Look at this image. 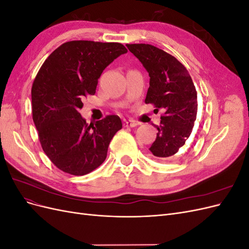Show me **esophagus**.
I'll use <instances>...</instances> for the list:
<instances>
[{"label": "esophagus", "instance_id": "34e87169", "mask_svg": "<svg viewBox=\"0 0 249 249\" xmlns=\"http://www.w3.org/2000/svg\"><path fill=\"white\" fill-rule=\"evenodd\" d=\"M136 125H138V123L135 122V120L129 119V120H124V127H134Z\"/></svg>", "mask_w": 249, "mask_h": 249}]
</instances>
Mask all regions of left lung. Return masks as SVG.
<instances>
[{"instance_id":"left-lung-1","label":"left lung","mask_w":249,"mask_h":249,"mask_svg":"<svg viewBox=\"0 0 249 249\" xmlns=\"http://www.w3.org/2000/svg\"><path fill=\"white\" fill-rule=\"evenodd\" d=\"M149 76L145 104L163 109L157 138L149 147L156 160H170L189 138L197 114V92L178 60L152 44H126Z\"/></svg>"}]
</instances>
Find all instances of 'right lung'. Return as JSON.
I'll use <instances>...</instances> for the list:
<instances>
[{
    "label": "right lung",
    "mask_w": 249,
    "mask_h": 249,
    "mask_svg": "<svg viewBox=\"0 0 249 249\" xmlns=\"http://www.w3.org/2000/svg\"><path fill=\"white\" fill-rule=\"evenodd\" d=\"M126 52L118 42L67 41L37 72L31 90L33 122L43 152L60 170L84 176L106 160L122 120L107 115L88 124L79 110L84 97L95 93L103 71Z\"/></svg>",
    "instance_id": "1"
}]
</instances>
